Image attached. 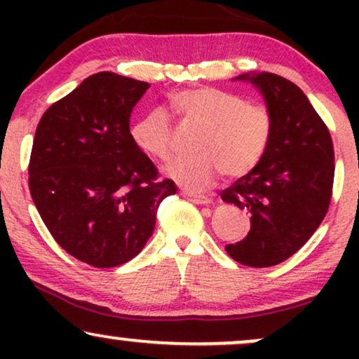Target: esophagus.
Here are the masks:
<instances>
[{
  "mask_svg": "<svg viewBox=\"0 0 359 359\" xmlns=\"http://www.w3.org/2000/svg\"><path fill=\"white\" fill-rule=\"evenodd\" d=\"M182 196L187 197L189 201H192L194 204H211V197L203 196V194H192L189 191H182Z\"/></svg>",
  "mask_w": 359,
  "mask_h": 359,
  "instance_id": "1",
  "label": "esophagus"
}]
</instances>
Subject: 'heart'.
<instances>
[{"mask_svg": "<svg viewBox=\"0 0 359 359\" xmlns=\"http://www.w3.org/2000/svg\"><path fill=\"white\" fill-rule=\"evenodd\" d=\"M170 106L184 125L199 128L194 140L196 155L177 158L167 174L189 191H203L216 177L246 175L262 162L273 133L271 111L231 90L199 86L170 97ZM131 138L154 158L174 154V130L162 109L142 114L131 126Z\"/></svg>", "mask_w": 359, "mask_h": 359, "instance_id": "1", "label": "heart"}]
</instances>
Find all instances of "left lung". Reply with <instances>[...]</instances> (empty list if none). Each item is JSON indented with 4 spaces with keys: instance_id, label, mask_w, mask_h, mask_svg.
Wrapping results in <instances>:
<instances>
[{
    "instance_id": "left-lung-1",
    "label": "left lung",
    "mask_w": 359,
    "mask_h": 359,
    "mask_svg": "<svg viewBox=\"0 0 359 359\" xmlns=\"http://www.w3.org/2000/svg\"><path fill=\"white\" fill-rule=\"evenodd\" d=\"M265 96L273 116L270 145L250 174L221 192L251 216L250 233L226 245L233 259L265 269L306 245L327 214L334 184V147L306 94L277 74L240 76Z\"/></svg>"
}]
</instances>
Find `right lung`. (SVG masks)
Returning <instances> with one entry per match:
<instances>
[{
  "mask_svg": "<svg viewBox=\"0 0 359 359\" xmlns=\"http://www.w3.org/2000/svg\"><path fill=\"white\" fill-rule=\"evenodd\" d=\"M148 82L97 72L43 113L28 187L40 217L69 255L96 269L143 250L163 199L177 192L133 142L130 116Z\"/></svg>",
  "mask_w": 359,
  "mask_h": 359,
  "instance_id": "add662e5",
  "label": "right lung"
}]
</instances>
